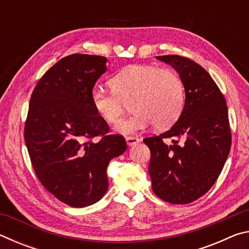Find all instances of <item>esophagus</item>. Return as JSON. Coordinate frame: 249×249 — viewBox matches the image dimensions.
Here are the masks:
<instances>
[{"label": "esophagus", "instance_id": "esophagus-1", "mask_svg": "<svg viewBox=\"0 0 249 249\" xmlns=\"http://www.w3.org/2000/svg\"><path fill=\"white\" fill-rule=\"evenodd\" d=\"M140 142H141V140L137 137H126V144H127V146H129V147L135 146Z\"/></svg>", "mask_w": 249, "mask_h": 249}]
</instances>
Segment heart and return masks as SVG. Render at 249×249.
I'll return each instance as SVG.
<instances>
[{
	"mask_svg": "<svg viewBox=\"0 0 249 249\" xmlns=\"http://www.w3.org/2000/svg\"><path fill=\"white\" fill-rule=\"evenodd\" d=\"M112 91L95 87L91 103L101 119L116 123L129 104L133 114L115 125V133L130 135L150 125L157 129L171 127L184 107V86L172 69L154 66H130L109 80Z\"/></svg>",
	"mask_w": 249,
	"mask_h": 249,
	"instance_id": "b5f03b06",
	"label": "heart"
}]
</instances>
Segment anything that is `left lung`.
<instances>
[{
	"label": "left lung",
	"mask_w": 249,
	"mask_h": 249,
	"mask_svg": "<svg viewBox=\"0 0 249 249\" xmlns=\"http://www.w3.org/2000/svg\"><path fill=\"white\" fill-rule=\"evenodd\" d=\"M156 58L179 73L185 102L169 130L144 140L150 149L151 187L163 201L187 204L212 188L225 165L231 144L229 112L216 83L200 65L177 54ZM166 138L174 144L166 145Z\"/></svg>",
	"instance_id": "left-lung-1"
}]
</instances>
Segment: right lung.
<instances>
[{
    "label": "right lung",
    "mask_w": 249,
    "mask_h": 249,
    "mask_svg": "<svg viewBox=\"0 0 249 249\" xmlns=\"http://www.w3.org/2000/svg\"><path fill=\"white\" fill-rule=\"evenodd\" d=\"M107 62L81 53L60 59L39 80L29 102L24 136L34 170L53 196L72 208L102 199L108 162L127 148L124 137L107 135V122L91 103ZM96 136L101 138L92 142Z\"/></svg>",
    "instance_id": "obj_1"
}]
</instances>
